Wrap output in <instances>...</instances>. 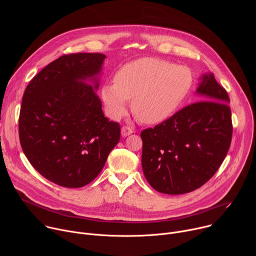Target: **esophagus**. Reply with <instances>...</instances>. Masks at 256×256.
<instances>
[{
  "instance_id": "34e87169",
  "label": "esophagus",
  "mask_w": 256,
  "mask_h": 256,
  "mask_svg": "<svg viewBox=\"0 0 256 256\" xmlns=\"http://www.w3.org/2000/svg\"><path fill=\"white\" fill-rule=\"evenodd\" d=\"M132 132H134V130H132V128L130 126H124L122 128V136H130V134H132Z\"/></svg>"
}]
</instances>
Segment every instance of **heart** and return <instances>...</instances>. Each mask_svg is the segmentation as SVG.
Instances as JSON below:
<instances>
[{
	"mask_svg": "<svg viewBox=\"0 0 256 256\" xmlns=\"http://www.w3.org/2000/svg\"><path fill=\"white\" fill-rule=\"evenodd\" d=\"M192 86V75L184 66L142 58L122 66L114 83L101 88L106 112L112 120L124 114L132 100L134 114L144 124L164 122L176 110Z\"/></svg>",
	"mask_w": 256,
	"mask_h": 256,
	"instance_id": "1",
	"label": "heart"
}]
</instances>
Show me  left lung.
Wrapping results in <instances>:
<instances>
[{"mask_svg": "<svg viewBox=\"0 0 256 256\" xmlns=\"http://www.w3.org/2000/svg\"><path fill=\"white\" fill-rule=\"evenodd\" d=\"M196 94L204 101L140 132L142 171L159 192L182 194L200 188L229 151L233 128L227 91L208 72L200 77Z\"/></svg>", "mask_w": 256, "mask_h": 256, "instance_id": "1", "label": "left lung"}]
</instances>
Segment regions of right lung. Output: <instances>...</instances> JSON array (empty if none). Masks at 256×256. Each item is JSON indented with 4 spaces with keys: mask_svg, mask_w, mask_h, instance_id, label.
I'll return each mask as SVG.
<instances>
[{
    "mask_svg": "<svg viewBox=\"0 0 256 256\" xmlns=\"http://www.w3.org/2000/svg\"><path fill=\"white\" fill-rule=\"evenodd\" d=\"M105 58L88 52L62 56L25 89L19 116L22 150L33 168L58 186L77 188L90 184L120 142V126L104 116L96 94Z\"/></svg>",
    "mask_w": 256,
    "mask_h": 256,
    "instance_id": "add662e5",
    "label": "right lung"
}]
</instances>
